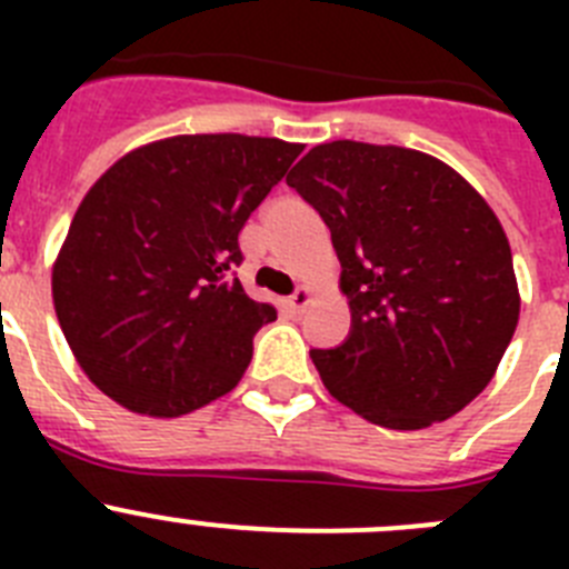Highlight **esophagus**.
Here are the masks:
<instances>
[{"mask_svg":"<svg viewBox=\"0 0 569 569\" xmlns=\"http://www.w3.org/2000/svg\"><path fill=\"white\" fill-rule=\"evenodd\" d=\"M310 301H313V290L299 288L293 296H290V299H284V305H288L290 313H301V310L308 308Z\"/></svg>","mask_w":569,"mask_h":569,"instance_id":"esophagus-1","label":"esophagus"}]
</instances>
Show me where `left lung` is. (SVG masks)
I'll return each instance as SVG.
<instances>
[{
    "instance_id": "left-lung-1",
    "label": "left lung",
    "mask_w": 569,
    "mask_h": 569,
    "mask_svg": "<svg viewBox=\"0 0 569 569\" xmlns=\"http://www.w3.org/2000/svg\"><path fill=\"white\" fill-rule=\"evenodd\" d=\"M290 188L330 228L350 336L310 350L333 399L390 430L456 416L519 325L505 228L450 164L399 144H316Z\"/></svg>"
}]
</instances>
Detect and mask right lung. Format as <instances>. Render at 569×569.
<instances>
[{"mask_svg": "<svg viewBox=\"0 0 569 569\" xmlns=\"http://www.w3.org/2000/svg\"><path fill=\"white\" fill-rule=\"evenodd\" d=\"M305 144L170 136L84 193L53 261V308L79 367L116 405L176 419L230 393L276 319L233 276L239 233Z\"/></svg>", "mask_w": 569, "mask_h": 569, "instance_id": "add662e5", "label": "right lung"}]
</instances>
